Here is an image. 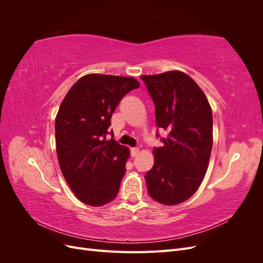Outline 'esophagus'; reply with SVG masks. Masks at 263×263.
<instances>
[{
	"mask_svg": "<svg viewBox=\"0 0 263 263\" xmlns=\"http://www.w3.org/2000/svg\"><path fill=\"white\" fill-rule=\"evenodd\" d=\"M139 154V148H132L130 149V156L136 157Z\"/></svg>",
	"mask_w": 263,
	"mask_h": 263,
	"instance_id": "obj_1",
	"label": "esophagus"
}]
</instances>
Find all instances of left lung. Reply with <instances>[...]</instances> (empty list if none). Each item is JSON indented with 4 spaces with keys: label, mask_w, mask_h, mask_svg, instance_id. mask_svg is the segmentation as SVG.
I'll return each instance as SVG.
<instances>
[{
    "label": "left lung",
    "mask_w": 263,
    "mask_h": 263,
    "mask_svg": "<svg viewBox=\"0 0 263 263\" xmlns=\"http://www.w3.org/2000/svg\"><path fill=\"white\" fill-rule=\"evenodd\" d=\"M156 105V123L168 133L154 149L146 173L149 195L158 203L189 200L208 171L213 147V114L208 98L192 78L179 70L141 76Z\"/></svg>",
    "instance_id": "obj_1"
}]
</instances>
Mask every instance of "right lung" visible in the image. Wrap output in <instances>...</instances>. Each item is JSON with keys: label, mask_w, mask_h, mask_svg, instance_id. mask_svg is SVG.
<instances>
[{"label": "right lung", "mask_w": 263, "mask_h": 263, "mask_svg": "<svg viewBox=\"0 0 263 263\" xmlns=\"http://www.w3.org/2000/svg\"><path fill=\"white\" fill-rule=\"evenodd\" d=\"M139 85L132 77L90 73L61 102L54 122L58 162L68 185L86 205H105L118 193L130 153L113 138L106 140V134L119 101Z\"/></svg>", "instance_id": "1"}]
</instances>
